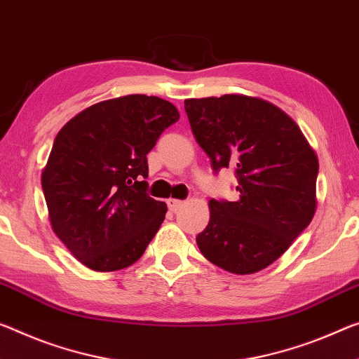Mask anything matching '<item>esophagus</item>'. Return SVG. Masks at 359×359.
<instances>
[{
    "label": "esophagus",
    "instance_id": "34e87169",
    "mask_svg": "<svg viewBox=\"0 0 359 359\" xmlns=\"http://www.w3.org/2000/svg\"><path fill=\"white\" fill-rule=\"evenodd\" d=\"M182 206H184V203H182L180 200H174V198L168 200V208H169V210H172V212H177Z\"/></svg>",
    "mask_w": 359,
    "mask_h": 359
}]
</instances>
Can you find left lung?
<instances>
[{
  "mask_svg": "<svg viewBox=\"0 0 359 359\" xmlns=\"http://www.w3.org/2000/svg\"><path fill=\"white\" fill-rule=\"evenodd\" d=\"M185 111L214 172L233 168L240 200H210L201 254L251 275L286 252L315 215L318 158L302 130L270 102L248 95L187 99Z\"/></svg>",
  "mask_w": 359,
  "mask_h": 359,
  "instance_id": "1",
  "label": "left lung"
}]
</instances>
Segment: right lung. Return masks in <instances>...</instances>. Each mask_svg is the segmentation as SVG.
Masks as SVG:
<instances>
[{
	"label": "right lung",
	"instance_id": "obj_1",
	"mask_svg": "<svg viewBox=\"0 0 359 359\" xmlns=\"http://www.w3.org/2000/svg\"><path fill=\"white\" fill-rule=\"evenodd\" d=\"M179 119L170 102L133 94L99 102L55 135L41 175L53 230L83 265L126 269L166 215L149 196L147 155Z\"/></svg>",
	"mask_w": 359,
	"mask_h": 359
}]
</instances>
